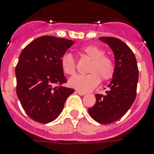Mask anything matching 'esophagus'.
<instances>
[{"mask_svg":"<svg viewBox=\"0 0 154 154\" xmlns=\"http://www.w3.org/2000/svg\"><path fill=\"white\" fill-rule=\"evenodd\" d=\"M77 93L79 95H81V96H84V95H85V93H84V92H82V91H80V90H77Z\"/></svg>","mask_w":154,"mask_h":154,"instance_id":"esophagus-1","label":"esophagus"}]
</instances>
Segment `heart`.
Returning a JSON list of instances; mask_svg holds the SVG:
<instances>
[{
    "label": "heart",
    "instance_id": "1",
    "mask_svg": "<svg viewBox=\"0 0 154 154\" xmlns=\"http://www.w3.org/2000/svg\"><path fill=\"white\" fill-rule=\"evenodd\" d=\"M83 55L91 60L86 75H76L69 81V85L82 92H90L101 81L111 79L114 74V64L111 58L105 55L104 49L97 45H89L81 49ZM60 67L65 74L72 76L76 71V64L72 56L65 53L60 57Z\"/></svg>",
    "mask_w": 154,
    "mask_h": 154
}]
</instances>
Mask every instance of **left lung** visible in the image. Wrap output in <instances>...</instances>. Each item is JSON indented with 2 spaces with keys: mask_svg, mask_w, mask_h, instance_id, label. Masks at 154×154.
Returning a JSON list of instances; mask_svg holds the SVG:
<instances>
[{
  "mask_svg": "<svg viewBox=\"0 0 154 154\" xmlns=\"http://www.w3.org/2000/svg\"><path fill=\"white\" fill-rule=\"evenodd\" d=\"M99 40L110 47L115 57V71L105 94H96L89 115L101 124H110L124 116L136 98L138 68L134 53L125 42L115 37Z\"/></svg>",
  "mask_w": 154,
  "mask_h": 154,
  "instance_id": "1",
  "label": "left lung"
}]
</instances>
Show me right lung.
I'll list each match as a JSON object with an SVG mask.
<instances>
[{"instance_id":"obj_1","label":"right lung","mask_w":154,"mask_h":154,"mask_svg":"<svg viewBox=\"0 0 154 154\" xmlns=\"http://www.w3.org/2000/svg\"><path fill=\"white\" fill-rule=\"evenodd\" d=\"M74 44L73 41L52 36L38 37L19 56L16 66L17 94L30 118L49 123L63 110L73 89L55 86L67 82L60 67V57Z\"/></svg>"}]
</instances>
